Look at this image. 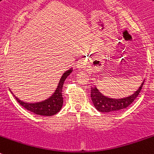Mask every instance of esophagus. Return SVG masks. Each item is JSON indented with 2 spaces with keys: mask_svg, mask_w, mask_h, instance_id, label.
I'll return each instance as SVG.
<instances>
[{
  "mask_svg": "<svg viewBox=\"0 0 154 154\" xmlns=\"http://www.w3.org/2000/svg\"><path fill=\"white\" fill-rule=\"evenodd\" d=\"M86 67V63H85V60H80L78 63H77V68H78V69H84V68H85Z\"/></svg>",
  "mask_w": 154,
  "mask_h": 154,
  "instance_id": "obj_1",
  "label": "esophagus"
}]
</instances>
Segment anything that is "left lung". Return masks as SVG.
Wrapping results in <instances>:
<instances>
[{"instance_id": "obj_1", "label": "left lung", "mask_w": 154, "mask_h": 154, "mask_svg": "<svg viewBox=\"0 0 154 154\" xmlns=\"http://www.w3.org/2000/svg\"><path fill=\"white\" fill-rule=\"evenodd\" d=\"M144 81L140 85L139 89L133 93L132 95L121 99H113L103 95L96 86H93L91 88V98L94 106L99 112L103 113H114L126 109L134 102L139 95L141 89L143 88Z\"/></svg>"}]
</instances>
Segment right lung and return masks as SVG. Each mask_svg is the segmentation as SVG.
Instances as JSON below:
<instances>
[{
	"mask_svg": "<svg viewBox=\"0 0 154 154\" xmlns=\"http://www.w3.org/2000/svg\"><path fill=\"white\" fill-rule=\"evenodd\" d=\"M72 71H73V68L68 69L63 73L59 80L57 88L55 89V92L53 93L49 98L43 100V101L37 102V103H26V102L20 100L19 98H17L14 95L13 93L11 91V92L15 96L18 103L27 110L30 111L35 114L41 115V116H48V117L53 116V115L56 114L62 109L63 104V94H62L63 84L67 77L72 73Z\"/></svg>",
	"mask_w": 154,
	"mask_h": 154,
	"instance_id": "1",
	"label": "right lung"
}]
</instances>
